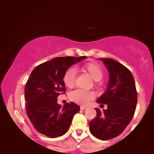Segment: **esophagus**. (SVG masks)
I'll return each instance as SVG.
<instances>
[{"label":"esophagus","instance_id":"34e87169","mask_svg":"<svg viewBox=\"0 0 154 154\" xmlns=\"http://www.w3.org/2000/svg\"><path fill=\"white\" fill-rule=\"evenodd\" d=\"M86 108H87V107L84 106H80V109H81V110H84V109H85Z\"/></svg>","mask_w":154,"mask_h":154}]
</instances>
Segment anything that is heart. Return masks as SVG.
<instances>
[{"label":"heart","instance_id":"obj_1","mask_svg":"<svg viewBox=\"0 0 154 154\" xmlns=\"http://www.w3.org/2000/svg\"><path fill=\"white\" fill-rule=\"evenodd\" d=\"M81 70L86 73L94 81L97 82L100 81L103 77V72L99 65L96 63H88L85 64ZM75 72L74 69H68L65 72L63 77V82L65 86L69 88L74 87L75 83ZM95 95L91 91H85L81 90H76L72 92L69 95V98L72 101L81 105H86L90 100L94 98Z\"/></svg>","mask_w":154,"mask_h":154}]
</instances>
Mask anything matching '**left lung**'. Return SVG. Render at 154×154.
<instances>
[{
	"label": "left lung",
	"mask_w": 154,
	"mask_h": 154,
	"mask_svg": "<svg viewBox=\"0 0 154 154\" xmlns=\"http://www.w3.org/2000/svg\"><path fill=\"white\" fill-rule=\"evenodd\" d=\"M99 60L106 67L109 78L106 91L96 101L107 104V109L101 112L95 108L96 117L89 126L94 137L107 140L119 135L130 122L135 114L137 96L133 76L128 68L114 59Z\"/></svg>",
	"instance_id": "obj_1"
}]
</instances>
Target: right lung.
Instances as JSON below:
<instances>
[{"mask_svg": "<svg viewBox=\"0 0 154 154\" xmlns=\"http://www.w3.org/2000/svg\"><path fill=\"white\" fill-rule=\"evenodd\" d=\"M87 59L57 57L38 65L32 72L24 89L28 117L40 133L50 137L64 135L69 129L73 116L79 111L78 105L71 102L61 106L57 98L66 91L63 77L73 64Z\"/></svg>", "mask_w": 154, "mask_h": 154, "instance_id": "obj_1", "label": "right lung"}]
</instances>
